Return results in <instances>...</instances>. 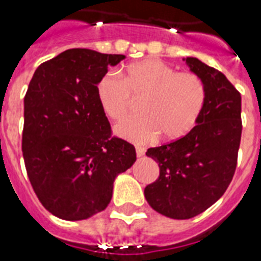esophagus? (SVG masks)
<instances>
[{"instance_id": "obj_1", "label": "esophagus", "mask_w": 261, "mask_h": 261, "mask_svg": "<svg viewBox=\"0 0 261 261\" xmlns=\"http://www.w3.org/2000/svg\"><path fill=\"white\" fill-rule=\"evenodd\" d=\"M135 151H137L138 156H143L145 155L146 150L143 149V147H139V146H137V147H135Z\"/></svg>"}]
</instances>
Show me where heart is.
Segmentation results:
<instances>
[{"label": "heart", "instance_id": "1", "mask_svg": "<svg viewBox=\"0 0 261 261\" xmlns=\"http://www.w3.org/2000/svg\"><path fill=\"white\" fill-rule=\"evenodd\" d=\"M97 99L106 115L120 122L133 100H141L139 116L116 126L119 137L147 143L160 137L164 142L182 139L194 128L204 111L206 88L194 72H177L162 61L150 59L127 67L122 80L107 73L97 84Z\"/></svg>", "mask_w": 261, "mask_h": 261}]
</instances>
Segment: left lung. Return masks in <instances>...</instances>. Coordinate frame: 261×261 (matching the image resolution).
Returning a JSON list of instances; mask_svg holds the SVG:
<instances>
[{"label":"left lung","mask_w":261,"mask_h":261,"mask_svg":"<svg viewBox=\"0 0 261 261\" xmlns=\"http://www.w3.org/2000/svg\"><path fill=\"white\" fill-rule=\"evenodd\" d=\"M206 88L198 123L189 134L146 155L160 166V177L145 188L150 206L175 220L192 219L228 189L241 141V95L222 72L196 57L184 59Z\"/></svg>","instance_id":"1"}]
</instances>
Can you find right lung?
Instances as JSON below:
<instances>
[{
	"label": "right lung",
	"instance_id": "right-lung-1",
	"mask_svg": "<svg viewBox=\"0 0 261 261\" xmlns=\"http://www.w3.org/2000/svg\"><path fill=\"white\" fill-rule=\"evenodd\" d=\"M124 55L64 50L36 69L24 97L22 154L31 185L46 211L67 221L105 211L115 177L137 160L112 137L97 84Z\"/></svg>",
	"mask_w": 261,
	"mask_h": 261
}]
</instances>
